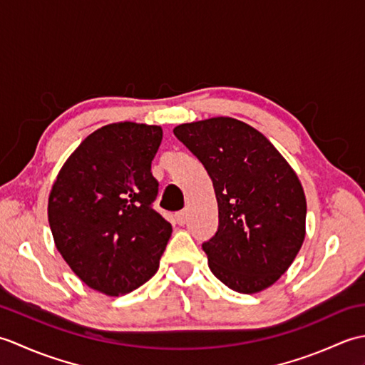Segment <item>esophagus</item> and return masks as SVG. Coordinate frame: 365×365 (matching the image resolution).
I'll list each match as a JSON object with an SVG mask.
<instances>
[{"label": "esophagus", "mask_w": 365, "mask_h": 365, "mask_svg": "<svg viewBox=\"0 0 365 365\" xmlns=\"http://www.w3.org/2000/svg\"><path fill=\"white\" fill-rule=\"evenodd\" d=\"M187 220H188V212L187 210H182V212L175 213V222L178 224V226H183V224L187 222Z\"/></svg>", "instance_id": "esophagus-1"}]
</instances>
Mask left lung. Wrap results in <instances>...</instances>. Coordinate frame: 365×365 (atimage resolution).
<instances>
[{"label": "left lung", "mask_w": 365, "mask_h": 365, "mask_svg": "<svg viewBox=\"0 0 365 365\" xmlns=\"http://www.w3.org/2000/svg\"><path fill=\"white\" fill-rule=\"evenodd\" d=\"M202 163L218 200V230L202 245L212 273L238 293L273 285L306 237V196L298 175L260 131L232 118L174 128Z\"/></svg>", "instance_id": "left-lung-1"}]
</instances>
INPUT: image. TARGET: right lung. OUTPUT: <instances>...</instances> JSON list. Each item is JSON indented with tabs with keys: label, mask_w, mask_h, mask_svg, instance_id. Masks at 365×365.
<instances>
[{
	"label": "right lung",
	"mask_w": 365,
	"mask_h": 365,
	"mask_svg": "<svg viewBox=\"0 0 365 365\" xmlns=\"http://www.w3.org/2000/svg\"><path fill=\"white\" fill-rule=\"evenodd\" d=\"M158 125L110 123L91 133L61 168L48 197L58 251L91 289L119 297L157 273L173 227L153 210L150 173Z\"/></svg>",
	"instance_id": "add662e5"
}]
</instances>
